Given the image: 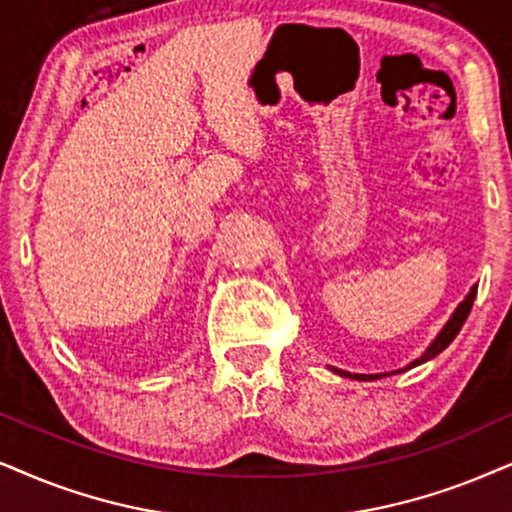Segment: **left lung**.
<instances>
[{
    "label": "left lung",
    "instance_id": "1",
    "mask_svg": "<svg viewBox=\"0 0 512 512\" xmlns=\"http://www.w3.org/2000/svg\"><path fill=\"white\" fill-rule=\"evenodd\" d=\"M475 295H477V286H472L470 288V293L465 295V300L458 304L456 307V312L451 314V319L446 321V326L442 328V331H439V335L435 340H432V345L425 349L423 354H420V357L416 359V361H411L409 366L406 368H401V371H409V368H413V366H420V364H425V361H430V359H435L439 352H442V349H446L451 345V342H454V338L458 335V331H461L463 328V323H465V319H468V314H470V309H472V302H475ZM335 373L338 375H345V378H354V380H378L380 378V373H375V375H366V373H347V371H340V368H333ZM401 371H394V373H401Z\"/></svg>",
    "mask_w": 512,
    "mask_h": 512
}]
</instances>
